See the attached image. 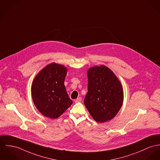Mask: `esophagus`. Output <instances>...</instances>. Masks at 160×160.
<instances>
[{
    "instance_id": "esophagus-1",
    "label": "esophagus",
    "mask_w": 160,
    "mask_h": 160,
    "mask_svg": "<svg viewBox=\"0 0 160 160\" xmlns=\"http://www.w3.org/2000/svg\"><path fill=\"white\" fill-rule=\"evenodd\" d=\"M81 101H82V98H81V97H78V98H77V99H75V100H74V102H75V103L80 102Z\"/></svg>"
}]
</instances>
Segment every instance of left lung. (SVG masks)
I'll list each match as a JSON object with an SVG mask.
<instances>
[{"mask_svg": "<svg viewBox=\"0 0 160 160\" xmlns=\"http://www.w3.org/2000/svg\"><path fill=\"white\" fill-rule=\"evenodd\" d=\"M87 74L85 105L96 122H107L115 117L122 107V86L116 75L104 65L89 68Z\"/></svg>", "mask_w": 160, "mask_h": 160, "instance_id": "1", "label": "left lung"}]
</instances>
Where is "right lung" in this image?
Segmentation results:
<instances>
[{"label": "right lung", "instance_id": "add662e5", "mask_svg": "<svg viewBox=\"0 0 160 160\" xmlns=\"http://www.w3.org/2000/svg\"><path fill=\"white\" fill-rule=\"evenodd\" d=\"M67 72L66 67L53 62L44 68L33 81L34 104L46 117L57 119L72 104L64 84Z\"/></svg>", "mask_w": 160, "mask_h": 160}]
</instances>
